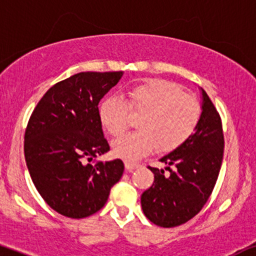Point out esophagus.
I'll return each mask as SVG.
<instances>
[{"label":"esophagus","mask_w":256,"mask_h":256,"mask_svg":"<svg viewBox=\"0 0 256 256\" xmlns=\"http://www.w3.org/2000/svg\"><path fill=\"white\" fill-rule=\"evenodd\" d=\"M140 166V164H136V162H125V169L128 171V172H131V171L137 169V168Z\"/></svg>","instance_id":"34e87169"}]
</instances>
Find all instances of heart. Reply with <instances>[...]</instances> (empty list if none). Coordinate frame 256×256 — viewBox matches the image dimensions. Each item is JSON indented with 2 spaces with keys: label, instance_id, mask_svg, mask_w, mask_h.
I'll return each instance as SVG.
<instances>
[{
  "label": "heart",
  "instance_id": "heart-1",
  "mask_svg": "<svg viewBox=\"0 0 256 256\" xmlns=\"http://www.w3.org/2000/svg\"><path fill=\"white\" fill-rule=\"evenodd\" d=\"M124 100L106 97L100 106V119L112 136H120L130 122V112L141 114L138 130L113 142L118 158L136 160L156 148L171 152L192 136L198 126L202 106L181 86L166 80L144 81L128 87Z\"/></svg>",
  "mask_w": 256,
  "mask_h": 256
}]
</instances>
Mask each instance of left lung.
<instances>
[{"label": "left lung", "instance_id": "1", "mask_svg": "<svg viewBox=\"0 0 256 256\" xmlns=\"http://www.w3.org/2000/svg\"><path fill=\"white\" fill-rule=\"evenodd\" d=\"M202 115L194 134L182 146L159 159L170 171L150 168L153 184L142 193L141 206L150 222L175 227L198 214L209 199L224 156L221 119L203 88Z\"/></svg>", "mask_w": 256, "mask_h": 256}]
</instances>
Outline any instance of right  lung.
Here are the masks:
<instances>
[{"label":"right lung","mask_w":256,"mask_h":256,"mask_svg":"<svg viewBox=\"0 0 256 256\" xmlns=\"http://www.w3.org/2000/svg\"><path fill=\"white\" fill-rule=\"evenodd\" d=\"M124 72H84L52 86L34 109L24 137L28 170L58 214L82 218L102 209L122 178L120 159L87 164L109 150L98 103Z\"/></svg>","instance_id":"right-lung-1"}]
</instances>
